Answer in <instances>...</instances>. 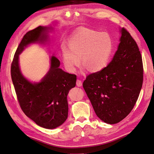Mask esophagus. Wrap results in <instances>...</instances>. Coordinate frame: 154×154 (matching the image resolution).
Here are the masks:
<instances>
[{
  "label": "esophagus",
  "instance_id": "34e87169",
  "mask_svg": "<svg viewBox=\"0 0 154 154\" xmlns=\"http://www.w3.org/2000/svg\"><path fill=\"white\" fill-rule=\"evenodd\" d=\"M76 85H77L78 87H81V86L82 85V81H81V80H79V79H77V81H76Z\"/></svg>",
  "mask_w": 154,
  "mask_h": 154
}]
</instances>
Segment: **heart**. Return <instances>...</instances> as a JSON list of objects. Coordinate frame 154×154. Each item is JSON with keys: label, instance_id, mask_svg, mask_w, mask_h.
<instances>
[{"label": "heart", "instance_id": "obj_1", "mask_svg": "<svg viewBox=\"0 0 154 154\" xmlns=\"http://www.w3.org/2000/svg\"><path fill=\"white\" fill-rule=\"evenodd\" d=\"M114 45L109 34L93 30H82L69 38L68 46L62 44L61 57L68 71L73 72L80 64L89 71L98 72L109 61Z\"/></svg>", "mask_w": 154, "mask_h": 154}]
</instances>
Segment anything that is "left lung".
<instances>
[{"mask_svg":"<svg viewBox=\"0 0 154 154\" xmlns=\"http://www.w3.org/2000/svg\"><path fill=\"white\" fill-rule=\"evenodd\" d=\"M112 61L86 77L83 88L97 116L109 124L122 121L132 110L143 81L142 57L136 42L125 28Z\"/></svg>","mask_w":154,"mask_h":154,"instance_id":"1","label":"left lung"}]
</instances>
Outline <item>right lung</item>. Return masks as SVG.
Wrapping results in <instances>:
<instances>
[{"label":"right lung","instance_id":"obj_1","mask_svg":"<svg viewBox=\"0 0 154 154\" xmlns=\"http://www.w3.org/2000/svg\"><path fill=\"white\" fill-rule=\"evenodd\" d=\"M51 27L39 26L23 36L17 49L11 66V75L20 106L27 117L38 125L52 129L66 121L68 113V93L75 86L77 76L59 68L60 62L55 56L51 59V68L42 80L29 81L20 69L19 55L28 45L43 43Z\"/></svg>","mask_w":154,"mask_h":154}]
</instances>
